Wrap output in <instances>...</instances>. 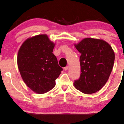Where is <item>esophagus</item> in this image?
<instances>
[{
	"label": "esophagus",
	"mask_w": 124,
	"mask_h": 124,
	"mask_svg": "<svg viewBox=\"0 0 124 124\" xmlns=\"http://www.w3.org/2000/svg\"><path fill=\"white\" fill-rule=\"evenodd\" d=\"M64 69H65V70H67L69 69V66H66V67H65V68H64Z\"/></svg>",
	"instance_id": "1"
}]
</instances>
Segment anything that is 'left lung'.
Returning <instances> with one entry per match:
<instances>
[{"label": "left lung", "mask_w": 124, "mask_h": 124, "mask_svg": "<svg viewBox=\"0 0 124 124\" xmlns=\"http://www.w3.org/2000/svg\"><path fill=\"white\" fill-rule=\"evenodd\" d=\"M81 55V76L74 87L85 94L99 91L109 79L115 55L110 45L100 39L86 38L74 45Z\"/></svg>", "instance_id": "left-lung-1"}]
</instances>
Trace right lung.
I'll list each match as a JSON object with an SVG mask.
<instances>
[{
    "instance_id": "add662e5",
    "label": "right lung",
    "mask_w": 124,
    "mask_h": 124,
    "mask_svg": "<svg viewBox=\"0 0 124 124\" xmlns=\"http://www.w3.org/2000/svg\"><path fill=\"white\" fill-rule=\"evenodd\" d=\"M55 44L46 34L29 38L19 50L17 63L23 81L38 94L51 90L62 68L53 53Z\"/></svg>"
}]
</instances>
